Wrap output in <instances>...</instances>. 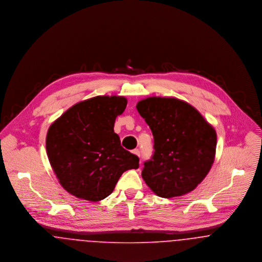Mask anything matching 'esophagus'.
<instances>
[{
	"mask_svg": "<svg viewBox=\"0 0 262 262\" xmlns=\"http://www.w3.org/2000/svg\"><path fill=\"white\" fill-rule=\"evenodd\" d=\"M132 152H133L134 155H136L137 157H140V151H139L138 149H135V150H133V151H132Z\"/></svg>",
	"mask_w": 262,
	"mask_h": 262,
	"instance_id": "obj_1",
	"label": "esophagus"
}]
</instances>
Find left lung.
Here are the masks:
<instances>
[{"label": "left lung", "instance_id": "1", "mask_svg": "<svg viewBox=\"0 0 262 262\" xmlns=\"http://www.w3.org/2000/svg\"><path fill=\"white\" fill-rule=\"evenodd\" d=\"M136 107L154 136V155L142 170L146 184L163 198L192 191L215 160L213 126L192 105L174 97H147Z\"/></svg>", "mask_w": 262, "mask_h": 262}]
</instances>
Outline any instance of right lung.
I'll return each mask as SVG.
<instances>
[{
  "label": "right lung",
  "instance_id": "right-lung-1",
  "mask_svg": "<svg viewBox=\"0 0 262 262\" xmlns=\"http://www.w3.org/2000/svg\"><path fill=\"white\" fill-rule=\"evenodd\" d=\"M127 99L98 96L76 103L48 129L46 151L63 188L89 201L111 195L122 173L139 167V158L125 150L114 132Z\"/></svg>",
  "mask_w": 262,
  "mask_h": 262
}]
</instances>
